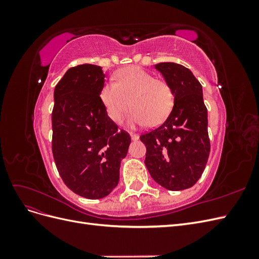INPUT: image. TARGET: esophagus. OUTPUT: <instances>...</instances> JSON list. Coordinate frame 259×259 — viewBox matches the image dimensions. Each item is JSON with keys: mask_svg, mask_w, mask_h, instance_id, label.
Listing matches in <instances>:
<instances>
[{"mask_svg": "<svg viewBox=\"0 0 259 259\" xmlns=\"http://www.w3.org/2000/svg\"><path fill=\"white\" fill-rule=\"evenodd\" d=\"M131 138H132V140H138L139 136L137 134H131Z\"/></svg>", "mask_w": 259, "mask_h": 259, "instance_id": "34e87169", "label": "esophagus"}]
</instances>
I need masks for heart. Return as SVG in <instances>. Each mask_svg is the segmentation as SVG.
Segmentation results:
<instances>
[{"label": "heart", "mask_w": 259, "mask_h": 259, "mask_svg": "<svg viewBox=\"0 0 259 259\" xmlns=\"http://www.w3.org/2000/svg\"><path fill=\"white\" fill-rule=\"evenodd\" d=\"M100 99L108 116L120 123L131 105L130 114L133 126L158 125L166 119L174 106V93L170 85L143 68L130 66L115 74V82H107L100 90ZM131 101L130 102L129 100Z\"/></svg>", "instance_id": "1"}]
</instances>
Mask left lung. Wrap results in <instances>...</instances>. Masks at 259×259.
<instances>
[{"label":"left lung","instance_id":"left-lung-1","mask_svg":"<svg viewBox=\"0 0 259 259\" xmlns=\"http://www.w3.org/2000/svg\"><path fill=\"white\" fill-rule=\"evenodd\" d=\"M155 69L173 90L174 107L161 126L140 135L147 148L145 164L165 189H188L201 177L210 150L202 85L175 62H160Z\"/></svg>","mask_w":259,"mask_h":259}]
</instances>
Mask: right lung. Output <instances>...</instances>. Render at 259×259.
<instances>
[{
  "label": "right lung",
  "mask_w": 259,
  "mask_h": 259,
  "mask_svg": "<svg viewBox=\"0 0 259 259\" xmlns=\"http://www.w3.org/2000/svg\"><path fill=\"white\" fill-rule=\"evenodd\" d=\"M101 67L70 68L55 86L52 150L66 186L86 199L110 193L120 178L131 136L108 116L100 99Z\"/></svg>",
  "instance_id": "obj_1"
}]
</instances>
